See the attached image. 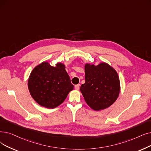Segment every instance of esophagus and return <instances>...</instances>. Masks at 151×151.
<instances>
[{"label":"esophagus","mask_w":151,"mask_h":151,"mask_svg":"<svg viewBox=\"0 0 151 151\" xmlns=\"http://www.w3.org/2000/svg\"><path fill=\"white\" fill-rule=\"evenodd\" d=\"M80 84H78L75 85V89H76V90H79V89H80Z\"/></svg>","instance_id":"34e87169"}]
</instances>
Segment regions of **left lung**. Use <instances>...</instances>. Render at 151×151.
Segmentation results:
<instances>
[{
    "instance_id": "obj_1",
    "label": "left lung",
    "mask_w": 151,
    "mask_h": 151,
    "mask_svg": "<svg viewBox=\"0 0 151 151\" xmlns=\"http://www.w3.org/2000/svg\"><path fill=\"white\" fill-rule=\"evenodd\" d=\"M85 83L80 91L88 106L98 111L112 105L120 94V83L116 70L108 63H86Z\"/></svg>"
}]
</instances>
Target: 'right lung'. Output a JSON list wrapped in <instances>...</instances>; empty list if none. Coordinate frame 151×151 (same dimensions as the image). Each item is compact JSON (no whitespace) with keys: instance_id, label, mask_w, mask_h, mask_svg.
I'll list each match as a JSON object with an SVG mask.
<instances>
[{"instance_id":"right-lung-1","label":"right lung","mask_w":151,"mask_h":151,"mask_svg":"<svg viewBox=\"0 0 151 151\" xmlns=\"http://www.w3.org/2000/svg\"><path fill=\"white\" fill-rule=\"evenodd\" d=\"M28 85L34 100L48 109H54L63 103L74 88L63 63H57L52 67L47 62L32 70Z\"/></svg>"}]
</instances>
